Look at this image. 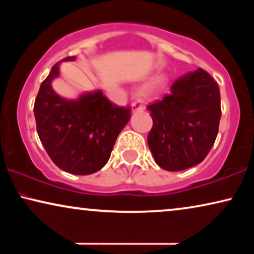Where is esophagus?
I'll use <instances>...</instances> for the list:
<instances>
[{"label": "esophagus", "mask_w": 254, "mask_h": 254, "mask_svg": "<svg viewBox=\"0 0 254 254\" xmlns=\"http://www.w3.org/2000/svg\"><path fill=\"white\" fill-rule=\"evenodd\" d=\"M142 110H143V105H141V104H138V103L131 104V111H133V112H136V111H142Z\"/></svg>", "instance_id": "esophagus-1"}]
</instances>
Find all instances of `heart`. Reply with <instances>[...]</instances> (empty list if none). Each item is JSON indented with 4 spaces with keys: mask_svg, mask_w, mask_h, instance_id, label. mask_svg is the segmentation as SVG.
<instances>
[{
    "mask_svg": "<svg viewBox=\"0 0 254 254\" xmlns=\"http://www.w3.org/2000/svg\"><path fill=\"white\" fill-rule=\"evenodd\" d=\"M164 82H165L164 76H163V75L157 76V77H156L154 81L150 82L148 85L144 86L143 90H142V93H149V92L156 91V90H158L163 84H164Z\"/></svg>",
    "mask_w": 254,
    "mask_h": 254,
    "instance_id": "b5f03b06",
    "label": "heart"
}]
</instances>
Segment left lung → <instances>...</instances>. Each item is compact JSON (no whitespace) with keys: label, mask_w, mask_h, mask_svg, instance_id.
<instances>
[{"label":"left lung","mask_w":254,"mask_h":254,"mask_svg":"<svg viewBox=\"0 0 254 254\" xmlns=\"http://www.w3.org/2000/svg\"><path fill=\"white\" fill-rule=\"evenodd\" d=\"M147 109L154 123L148 145L162 169L182 171L206 158L221 119L220 89L207 71L199 68L187 72L164 98Z\"/></svg>","instance_id":"1"}]
</instances>
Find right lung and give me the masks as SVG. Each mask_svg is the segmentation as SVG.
Here are the masks:
<instances>
[{
	"label": "right lung",
	"mask_w": 254,
	"mask_h": 254,
	"mask_svg": "<svg viewBox=\"0 0 254 254\" xmlns=\"http://www.w3.org/2000/svg\"><path fill=\"white\" fill-rule=\"evenodd\" d=\"M62 61L52 67L34 102L37 131L58 168L72 175H91L110 159L118 135L130 119V109L114 105L100 90L74 100L62 98L52 88Z\"/></svg>",
	"instance_id": "add662e5"
}]
</instances>
